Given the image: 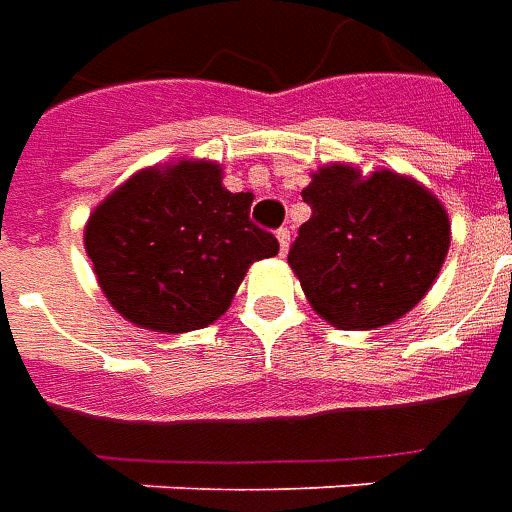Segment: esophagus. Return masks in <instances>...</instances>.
I'll return each instance as SVG.
<instances>
[{
  "label": "esophagus",
  "instance_id": "34e87169",
  "mask_svg": "<svg viewBox=\"0 0 512 512\" xmlns=\"http://www.w3.org/2000/svg\"><path fill=\"white\" fill-rule=\"evenodd\" d=\"M277 241H279V252L285 255V252H288V246H290V230H288V227H279Z\"/></svg>",
  "mask_w": 512,
  "mask_h": 512
}]
</instances>
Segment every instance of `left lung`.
<instances>
[{
    "label": "left lung",
    "instance_id": "obj_1",
    "mask_svg": "<svg viewBox=\"0 0 512 512\" xmlns=\"http://www.w3.org/2000/svg\"><path fill=\"white\" fill-rule=\"evenodd\" d=\"M312 216L288 263L315 312L337 329H378L406 315L439 277L450 219L419 183L381 169H318L301 191Z\"/></svg>",
    "mask_w": 512,
    "mask_h": 512
}]
</instances>
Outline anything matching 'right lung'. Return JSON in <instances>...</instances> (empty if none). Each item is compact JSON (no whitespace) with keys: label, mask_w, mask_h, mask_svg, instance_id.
I'll list each match as a JSON object with an SVG mask.
<instances>
[{"label":"right lung","mask_w":512,"mask_h":512,"mask_svg":"<svg viewBox=\"0 0 512 512\" xmlns=\"http://www.w3.org/2000/svg\"><path fill=\"white\" fill-rule=\"evenodd\" d=\"M252 194L222 186L211 161L147 169L90 216L84 246L106 299L153 332H191L222 315L246 268L279 241L249 219Z\"/></svg>","instance_id":"obj_1"}]
</instances>
